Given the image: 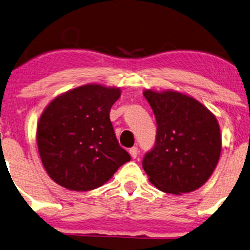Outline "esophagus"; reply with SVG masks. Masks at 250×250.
<instances>
[{
	"label": "esophagus",
	"mask_w": 250,
	"mask_h": 250,
	"mask_svg": "<svg viewBox=\"0 0 250 250\" xmlns=\"http://www.w3.org/2000/svg\"><path fill=\"white\" fill-rule=\"evenodd\" d=\"M129 153H130V156H131V158H135L137 157V154H138V147H136V146H132L130 150H129Z\"/></svg>",
	"instance_id": "obj_1"
}]
</instances>
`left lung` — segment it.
I'll list each match as a JSON object with an SVG mask.
<instances>
[{"label": "left lung", "mask_w": 250, "mask_h": 250, "mask_svg": "<svg viewBox=\"0 0 250 250\" xmlns=\"http://www.w3.org/2000/svg\"><path fill=\"white\" fill-rule=\"evenodd\" d=\"M157 122L156 142L142 165L150 181L164 192L183 194L203 186L216 168L222 150L217 119L186 94L143 93Z\"/></svg>", "instance_id": "obj_1"}]
</instances>
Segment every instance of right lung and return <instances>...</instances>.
Masks as SVG:
<instances>
[{
    "label": "right lung",
    "instance_id": "1",
    "mask_svg": "<svg viewBox=\"0 0 250 250\" xmlns=\"http://www.w3.org/2000/svg\"><path fill=\"white\" fill-rule=\"evenodd\" d=\"M121 91L88 84L55 98L41 115L37 142L48 175L76 191L96 189L130 160L109 119Z\"/></svg>",
    "mask_w": 250,
    "mask_h": 250
}]
</instances>
